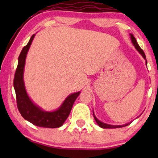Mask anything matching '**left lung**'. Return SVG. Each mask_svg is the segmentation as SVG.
Masks as SVG:
<instances>
[{"label":"left lung","instance_id":"1","mask_svg":"<svg viewBox=\"0 0 158 158\" xmlns=\"http://www.w3.org/2000/svg\"><path fill=\"white\" fill-rule=\"evenodd\" d=\"M130 37H131V40L132 44H134V46H135V48H136V50H137V51L139 52V54H140V55L143 56V59H144L145 60H146V64H147V61H146V55H145V53H144V52H143V50L140 48V47L139 46V44H137V40H136V39L135 38V36L132 35V34H130ZM93 114H94V119H95L96 122H97V123L98 124V126H99V127H101V128H122V127L127 126H128V125H129L130 123H126V124L121 125V126H117V125L106 124V123H102V122H101L100 120H99V119H98L97 117H96V116H95V114H94V111H93Z\"/></svg>","mask_w":158,"mask_h":158}]
</instances>
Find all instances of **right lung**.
I'll return each instance as SVG.
<instances>
[{
  "instance_id": "add662e5",
  "label": "right lung",
  "mask_w": 158,
  "mask_h": 158,
  "mask_svg": "<svg viewBox=\"0 0 158 158\" xmlns=\"http://www.w3.org/2000/svg\"><path fill=\"white\" fill-rule=\"evenodd\" d=\"M35 35V34L32 35L28 44L22 49L19 57L18 67L14 78V88L16 94L17 106L21 116L32 124L43 128H59L64 124L68 117L73 103L81 91L70 94L60 107L52 111H45L32 102L25 88L23 71L27 54Z\"/></svg>"
}]
</instances>
